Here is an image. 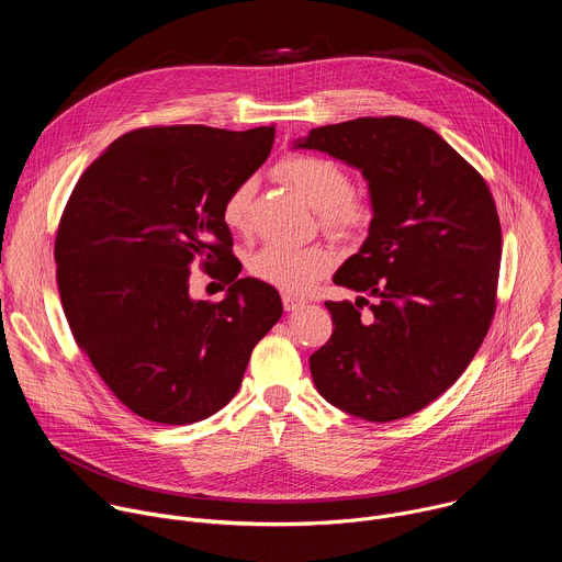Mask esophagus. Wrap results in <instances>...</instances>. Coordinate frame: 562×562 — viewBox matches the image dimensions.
Instances as JSON below:
<instances>
[{"label": "esophagus", "mask_w": 562, "mask_h": 562, "mask_svg": "<svg viewBox=\"0 0 562 562\" xmlns=\"http://www.w3.org/2000/svg\"><path fill=\"white\" fill-rule=\"evenodd\" d=\"M282 304H284V308H286V311H295V308H300V306L304 304V300H302V297H297V295L284 293V295H282Z\"/></svg>", "instance_id": "esophagus-1"}]
</instances>
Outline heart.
<instances>
[{"instance_id":"heart-1","label":"heart","mask_w":562,"mask_h":562,"mask_svg":"<svg viewBox=\"0 0 562 562\" xmlns=\"http://www.w3.org/2000/svg\"><path fill=\"white\" fill-rule=\"evenodd\" d=\"M278 176L317 209L323 226L338 237H358L367 231L373 209L351 191V176L334 159L319 155H291L282 159ZM256 180L247 178L231 189L222 204V220L231 231H247ZM336 262L325 247H289L269 243L247 258L254 278L286 291L302 293L327 276Z\"/></svg>"}]
</instances>
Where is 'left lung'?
Listing matches in <instances>:
<instances>
[{"mask_svg":"<svg viewBox=\"0 0 562 562\" xmlns=\"http://www.w3.org/2000/svg\"><path fill=\"white\" fill-rule=\"evenodd\" d=\"M295 148L360 169L373 209L364 245L334 276L373 302H325L336 327L308 358L315 389L371 423L412 416L462 375L490 331L503 254L492 191L436 131L407 117L311 128Z\"/></svg>","mask_w":562,"mask_h":562,"instance_id":"1","label":"left lung"}]
</instances>
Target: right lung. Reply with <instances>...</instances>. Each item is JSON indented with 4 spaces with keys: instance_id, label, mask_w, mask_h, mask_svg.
Segmentation results:
<instances>
[{
    "instance_id": "add662e5",
    "label": "right lung",
    "mask_w": 562,
    "mask_h": 562,
    "mask_svg": "<svg viewBox=\"0 0 562 562\" xmlns=\"http://www.w3.org/2000/svg\"><path fill=\"white\" fill-rule=\"evenodd\" d=\"M273 126H144L117 137L75 184L55 237L68 327L106 386L139 418L191 425L243 384L254 347L282 315L280 293L237 278L222 204L271 153ZM224 301L188 295L190 265Z\"/></svg>"
}]
</instances>
